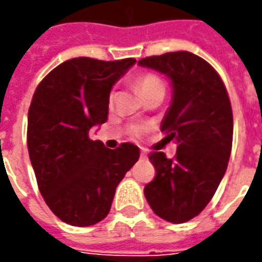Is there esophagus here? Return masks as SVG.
Listing matches in <instances>:
<instances>
[{
    "mask_svg": "<svg viewBox=\"0 0 262 262\" xmlns=\"http://www.w3.org/2000/svg\"><path fill=\"white\" fill-rule=\"evenodd\" d=\"M140 157H142V159H146V157H147V153H146L144 150H142V153H140Z\"/></svg>",
    "mask_w": 262,
    "mask_h": 262,
    "instance_id": "34e87169",
    "label": "esophagus"
}]
</instances>
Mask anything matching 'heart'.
Here are the masks:
<instances>
[{"mask_svg": "<svg viewBox=\"0 0 262 262\" xmlns=\"http://www.w3.org/2000/svg\"><path fill=\"white\" fill-rule=\"evenodd\" d=\"M136 85L139 88V91L142 92V95L144 98L150 95V94H153V92H157V91H164L165 86H164V82L163 80L160 78L159 75L153 74V73H144V74H140L139 77L136 78ZM115 99V92L112 91L109 94V102L112 103ZM146 130V127L144 126H133L132 127V132H133V135H142L143 132Z\"/></svg>", "mask_w": 262, "mask_h": 262, "instance_id": "heart-1", "label": "heart"}]
</instances>
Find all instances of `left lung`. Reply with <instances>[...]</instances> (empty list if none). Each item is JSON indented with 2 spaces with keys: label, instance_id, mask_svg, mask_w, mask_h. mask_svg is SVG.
<instances>
[{
  "label": "left lung",
  "instance_id": "8db88e82",
  "mask_svg": "<svg viewBox=\"0 0 262 262\" xmlns=\"http://www.w3.org/2000/svg\"><path fill=\"white\" fill-rule=\"evenodd\" d=\"M139 64L171 80L172 99L161 132L165 142L177 143L174 159L150 153L156 177L144 196L161 219L184 223L202 212L225 176L233 142L230 99L216 70L196 54L171 52Z\"/></svg>",
  "mask_w": 262,
  "mask_h": 262
}]
</instances>
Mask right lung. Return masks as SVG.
I'll return each instance as SVG.
<instances>
[{"label":"right lung","instance_id":"1","mask_svg":"<svg viewBox=\"0 0 262 262\" xmlns=\"http://www.w3.org/2000/svg\"><path fill=\"white\" fill-rule=\"evenodd\" d=\"M135 63L75 57L52 70L33 94L29 159L45 202L64 223L85 227L105 219L118 184L139 160L132 143L111 150L88 136L106 122L111 90Z\"/></svg>","mask_w":262,"mask_h":262}]
</instances>
